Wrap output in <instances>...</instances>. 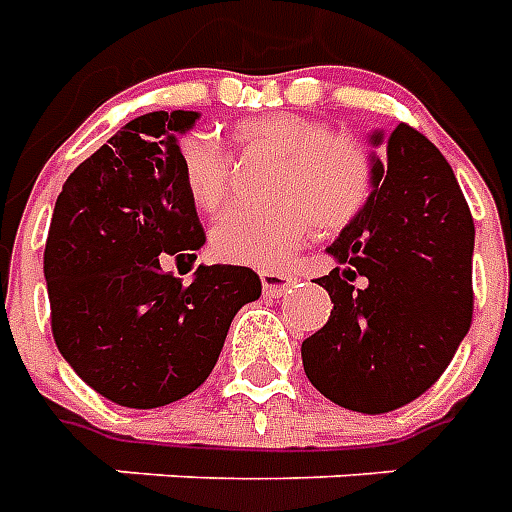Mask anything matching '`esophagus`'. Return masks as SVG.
Wrapping results in <instances>:
<instances>
[{
  "label": "esophagus",
  "instance_id": "1",
  "mask_svg": "<svg viewBox=\"0 0 512 512\" xmlns=\"http://www.w3.org/2000/svg\"><path fill=\"white\" fill-rule=\"evenodd\" d=\"M260 282H263L266 296H279L282 290H288L296 282V277L288 271H260Z\"/></svg>",
  "mask_w": 512,
  "mask_h": 512
}]
</instances>
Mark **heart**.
I'll return each instance as SVG.
<instances>
[{"mask_svg":"<svg viewBox=\"0 0 512 512\" xmlns=\"http://www.w3.org/2000/svg\"><path fill=\"white\" fill-rule=\"evenodd\" d=\"M238 136L285 156L274 205H238L222 213L211 230L216 257L227 263L277 268L318 235L354 224L373 200L376 169L365 147L337 136L329 123L307 115H268L244 120ZM180 172L191 200L216 211L233 186V164L208 134H191L180 145Z\"/></svg>","mask_w":512,"mask_h":512,"instance_id":"heart-1","label":"heart"}]
</instances>
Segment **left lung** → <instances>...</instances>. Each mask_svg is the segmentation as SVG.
Masks as SVG:
<instances>
[{"label": "left lung", "instance_id": "obj_1", "mask_svg": "<svg viewBox=\"0 0 512 512\" xmlns=\"http://www.w3.org/2000/svg\"><path fill=\"white\" fill-rule=\"evenodd\" d=\"M376 189L326 252L334 310L301 343L304 373L332 403L386 414L439 381L472 326L474 222L439 147L417 128L373 134Z\"/></svg>", "mask_w": 512, "mask_h": 512}]
</instances>
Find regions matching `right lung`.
<instances>
[{
    "instance_id": "1",
    "label": "right lung",
    "mask_w": 512,
    "mask_h": 512,
    "mask_svg": "<svg viewBox=\"0 0 512 512\" xmlns=\"http://www.w3.org/2000/svg\"><path fill=\"white\" fill-rule=\"evenodd\" d=\"M197 112L126 123L65 180L43 274L51 334L84 384L117 406L158 408L211 376L235 312L260 296L244 266H200L183 285L164 260H197L200 216L178 136Z\"/></svg>"
}]
</instances>
